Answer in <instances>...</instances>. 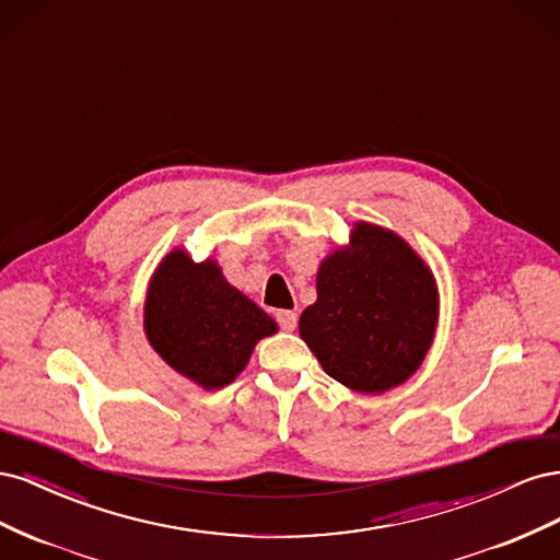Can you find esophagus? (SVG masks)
I'll use <instances>...</instances> for the list:
<instances>
[{"instance_id":"esophagus-1","label":"esophagus","mask_w":560,"mask_h":560,"mask_svg":"<svg viewBox=\"0 0 560 560\" xmlns=\"http://www.w3.org/2000/svg\"><path fill=\"white\" fill-rule=\"evenodd\" d=\"M276 317H278V322H280V327H282L284 331H292V329H296V322H299V315H296L294 311H278V313H276Z\"/></svg>"}]
</instances>
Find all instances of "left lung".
<instances>
[{
	"label": "left lung",
	"instance_id": "1",
	"mask_svg": "<svg viewBox=\"0 0 560 560\" xmlns=\"http://www.w3.org/2000/svg\"><path fill=\"white\" fill-rule=\"evenodd\" d=\"M436 322V280L420 254L395 231L354 222L350 243L322 259L299 334L334 381L381 395L416 374Z\"/></svg>",
	"mask_w": 560,
	"mask_h": 560
}]
</instances>
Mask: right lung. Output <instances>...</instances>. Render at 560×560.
<instances>
[{
	"label": "right lung",
	"mask_w": 560,
	"mask_h": 560,
	"mask_svg": "<svg viewBox=\"0 0 560 560\" xmlns=\"http://www.w3.org/2000/svg\"><path fill=\"white\" fill-rule=\"evenodd\" d=\"M278 322L224 278L214 259L196 264L175 247L156 266L144 299V334L177 374L219 389L247 366L261 338Z\"/></svg>",
	"instance_id": "obj_1"
}]
</instances>
